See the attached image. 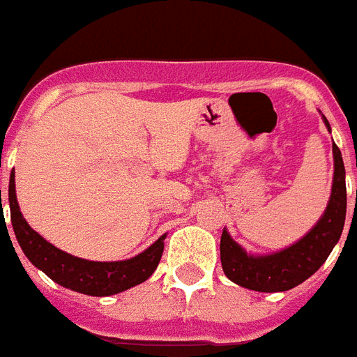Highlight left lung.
Returning <instances> with one entry per match:
<instances>
[{
  "label": "left lung",
  "mask_w": 357,
  "mask_h": 357,
  "mask_svg": "<svg viewBox=\"0 0 357 357\" xmlns=\"http://www.w3.org/2000/svg\"><path fill=\"white\" fill-rule=\"evenodd\" d=\"M326 128L330 123L324 119ZM333 185L330 204L317 226L304 238L289 248L272 255L254 257L244 252L224 229L220 237V261L224 274L241 287L278 293L296 287L307 278L313 276L328 255L337 244L343 234L344 215H347V185H344V165L341 150L333 144Z\"/></svg>",
  "instance_id": "1"
}]
</instances>
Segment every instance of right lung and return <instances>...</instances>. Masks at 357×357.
I'll return each instance as SVG.
<instances>
[{
  "mask_svg": "<svg viewBox=\"0 0 357 357\" xmlns=\"http://www.w3.org/2000/svg\"><path fill=\"white\" fill-rule=\"evenodd\" d=\"M8 206H10V222L14 234L27 259L52 278L53 282L77 293L91 294V296H111L122 293L126 289L146 282L161 261L165 235L157 238L150 248L137 257L128 261H113V263L79 259L55 248L46 238L36 234L22 217L16 202V190H14V174L8 181Z\"/></svg>",
  "mask_w": 357,
  "mask_h": 357,
  "instance_id": "add662e5",
  "label": "right lung"
}]
</instances>
